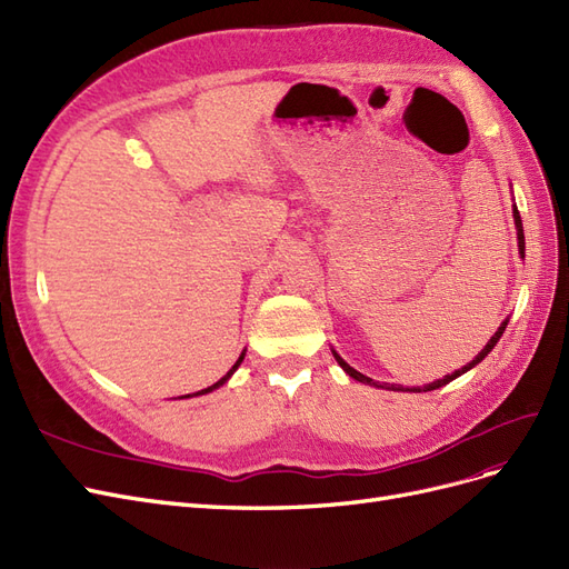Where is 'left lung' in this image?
I'll return each instance as SVG.
<instances>
[{
	"label": "left lung",
	"mask_w": 569,
	"mask_h": 569,
	"mask_svg": "<svg viewBox=\"0 0 569 569\" xmlns=\"http://www.w3.org/2000/svg\"><path fill=\"white\" fill-rule=\"evenodd\" d=\"M512 219H516V229H518V250H520V258L525 260V233H522V219H520V212H518V208L516 206H512ZM506 326H508V319L499 326V331L497 333H493L491 338H489V342L485 345V350L478 355V357H475L470 363H466L463 366V369H458V371H453L451 376H445L442 380H435V382H428V385H423V388H395V385H388V382H385V385H378L376 380H371L369 376H363V373H359L357 369H352V366L350 363H347L336 350H331L333 352V357H336V361L342 366V371L347 373V376H350V378H355V380H359V382H363V385H373V388H385V390H397V392H430V390H437V388H442V385H447V382H451L453 378H458V376H463L466 371H470V369H475V366H478L491 350H493V345H497L499 342V338L503 336V331H506Z\"/></svg>",
	"instance_id": "obj_1"
}]
</instances>
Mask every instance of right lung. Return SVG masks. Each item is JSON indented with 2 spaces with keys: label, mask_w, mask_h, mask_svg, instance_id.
Instances as JSON below:
<instances>
[{
  "label": "right lung",
  "mask_w": 569,
  "mask_h": 569,
  "mask_svg": "<svg viewBox=\"0 0 569 569\" xmlns=\"http://www.w3.org/2000/svg\"><path fill=\"white\" fill-rule=\"evenodd\" d=\"M243 359H246V350L241 352V357H238V359H236V363L231 366V369H229V373H227L224 378H219V380H217L214 385H210V388H206V390H200V392H193V395H184V397H198V395H208V392H212V390H217V388H222V385H224V382H227V380H229V378L233 376V371L238 369V366H241V361H243Z\"/></svg>",
  "instance_id": "right-lung-1"
}]
</instances>
